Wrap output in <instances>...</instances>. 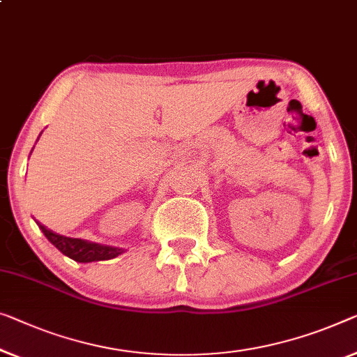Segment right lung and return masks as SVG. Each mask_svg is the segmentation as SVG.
Listing matches in <instances>:
<instances>
[{
    "label": "right lung",
    "instance_id": "1",
    "mask_svg": "<svg viewBox=\"0 0 357 357\" xmlns=\"http://www.w3.org/2000/svg\"><path fill=\"white\" fill-rule=\"evenodd\" d=\"M38 227L41 232L45 234V237L54 245L61 253L66 257L72 258L73 261L78 263H93V261H104V259L116 258L119 255L125 253V248L119 247H110V245H100V243L88 242L83 238H72L61 236V234L52 232L51 229H46L45 226L40 225Z\"/></svg>",
    "mask_w": 357,
    "mask_h": 357
}]
</instances>
